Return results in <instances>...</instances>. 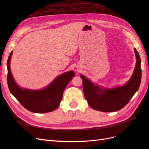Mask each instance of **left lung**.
<instances>
[{"label":"left lung","instance_id":"8db88e82","mask_svg":"<svg viewBox=\"0 0 149 149\" xmlns=\"http://www.w3.org/2000/svg\"><path fill=\"white\" fill-rule=\"evenodd\" d=\"M136 64L133 74L124 85L107 88L93 83L85 76L81 74L83 80L84 95L92 109L101 112H115L123 108L136 93L140 86L142 78L141 60L136 48Z\"/></svg>","mask_w":149,"mask_h":149}]
</instances>
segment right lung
I'll use <instances>...</instances> for the list:
<instances>
[{
	"label": "right lung",
	"mask_w": 149,
	"mask_h": 149,
	"mask_svg": "<svg viewBox=\"0 0 149 149\" xmlns=\"http://www.w3.org/2000/svg\"><path fill=\"white\" fill-rule=\"evenodd\" d=\"M13 52L7 60V84L12 95L25 109L35 113H45L55 111L59 106L66 86L75 73L70 71L58 76L45 88L33 90L22 88L17 84L10 70V60Z\"/></svg>",
	"instance_id": "right-lung-1"
}]
</instances>
